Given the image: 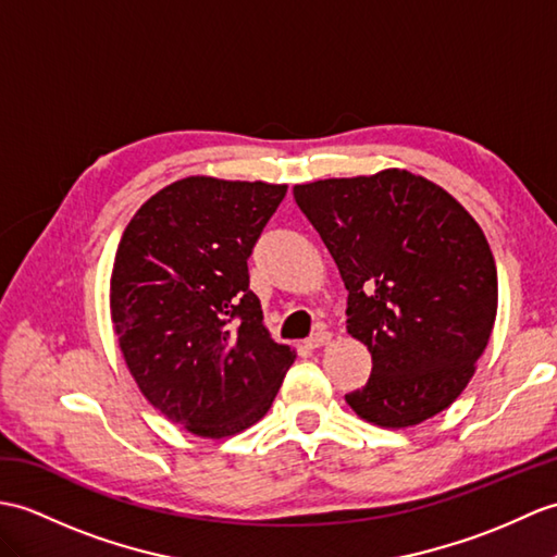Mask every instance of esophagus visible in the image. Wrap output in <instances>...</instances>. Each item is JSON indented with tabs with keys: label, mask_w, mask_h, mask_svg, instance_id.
I'll return each instance as SVG.
<instances>
[{
	"label": "esophagus",
	"mask_w": 557,
	"mask_h": 557,
	"mask_svg": "<svg viewBox=\"0 0 557 557\" xmlns=\"http://www.w3.org/2000/svg\"><path fill=\"white\" fill-rule=\"evenodd\" d=\"M330 339H332V334H330L327 330H318V332L310 334V337H308L304 344H306L308 348H320V346H325Z\"/></svg>",
	"instance_id": "esophagus-1"
}]
</instances>
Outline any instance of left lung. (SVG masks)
Instances as JSON below:
<instances>
[{
  "label": "left lung",
  "mask_w": 557,
  "mask_h": 557,
  "mask_svg": "<svg viewBox=\"0 0 557 557\" xmlns=\"http://www.w3.org/2000/svg\"><path fill=\"white\" fill-rule=\"evenodd\" d=\"M348 292L346 327L372 354L360 418L410 426L448 408L484 354L498 306L482 227L438 185L408 171L294 187Z\"/></svg>",
  "instance_id": "obj_1"
}]
</instances>
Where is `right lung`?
I'll return each instance as SVG.
<instances>
[{
  "instance_id": "add662e5",
  "label": "right lung",
  "mask_w": 557,
  "mask_h": 557,
  "mask_svg": "<svg viewBox=\"0 0 557 557\" xmlns=\"http://www.w3.org/2000/svg\"><path fill=\"white\" fill-rule=\"evenodd\" d=\"M287 187L187 177L141 206L111 275L137 386L168 420L220 438L261 420L294 363L263 327L249 256Z\"/></svg>"
}]
</instances>
